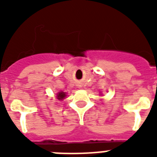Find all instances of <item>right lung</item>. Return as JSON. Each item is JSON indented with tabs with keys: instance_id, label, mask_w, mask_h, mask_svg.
<instances>
[{
	"instance_id": "right-lung-1",
	"label": "right lung",
	"mask_w": 157,
	"mask_h": 157,
	"mask_svg": "<svg viewBox=\"0 0 157 157\" xmlns=\"http://www.w3.org/2000/svg\"><path fill=\"white\" fill-rule=\"evenodd\" d=\"M66 97V94H65V93H63V92H60V93H59V94H58V99H63V98H64Z\"/></svg>"
}]
</instances>
